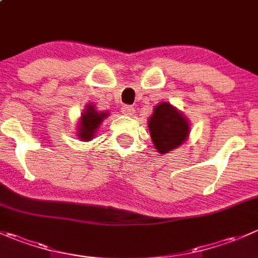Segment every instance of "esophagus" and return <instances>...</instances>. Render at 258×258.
<instances>
[{
  "label": "esophagus",
  "instance_id": "esophagus-1",
  "mask_svg": "<svg viewBox=\"0 0 258 258\" xmlns=\"http://www.w3.org/2000/svg\"><path fill=\"white\" fill-rule=\"evenodd\" d=\"M135 112L134 106H130V104H126V106L122 107V113L126 114V116H131L132 113Z\"/></svg>",
  "mask_w": 258,
  "mask_h": 258
}]
</instances>
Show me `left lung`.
<instances>
[{"label": "left lung", "instance_id": "left-lung-1", "mask_svg": "<svg viewBox=\"0 0 258 258\" xmlns=\"http://www.w3.org/2000/svg\"><path fill=\"white\" fill-rule=\"evenodd\" d=\"M149 130L155 149L162 155L184 144L190 132L189 121L167 102L155 106Z\"/></svg>", "mask_w": 258, "mask_h": 258}]
</instances>
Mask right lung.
<instances>
[{
  "instance_id": "1",
  "label": "right lung",
  "mask_w": 258,
  "mask_h": 258,
  "mask_svg": "<svg viewBox=\"0 0 258 258\" xmlns=\"http://www.w3.org/2000/svg\"><path fill=\"white\" fill-rule=\"evenodd\" d=\"M107 116H108V112H98L94 104H87L79 121L77 136L82 141H91L96 135L97 130L99 128V124Z\"/></svg>"
}]
</instances>
